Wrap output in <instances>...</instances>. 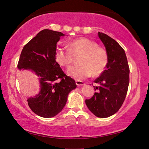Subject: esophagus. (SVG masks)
Returning a JSON list of instances; mask_svg holds the SVG:
<instances>
[{
    "label": "esophagus",
    "mask_w": 149,
    "mask_h": 149,
    "mask_svg": "<svg viewBox=\"0 0 149 149\" xmlns=\"http://www.w3.org/2000/svg\"><path fill=\"white\" fill-rule=\"evenodd\" d=\"M75 83H76V84L77 85V86H83V85H84L85 83H84L83 81H79V80H76L75 81Z\"/></svg>",
    "instance_id": "34e87169"
}]
</instances>
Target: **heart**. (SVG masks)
Wrapping results in <instances>:
<instances>
[{
	"instance_id": "1",
	"label": "heart",
	"mask_w": 149,
	"mask_h": 149,
	"mask_svg": "<svg viewBox=\"0 0 149 149\" xmlns=\"http://www.w3.org/2000/svg\"><path fill=\"white\" fill-rule=\"evenodd\" d=\"M81 54L78 59L79 65L69 67L66 71L68 76L77 80L98 76L104 71L108 63L106 50L98 44L86 38L75 40L70 44V49L58 48L55 53V60L61 66L67 67L73 61V55Z\"/></svg>"
}]
</instances>
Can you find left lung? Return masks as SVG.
<instances>
[{
  "instance_id": "left-lung-1",
  "label": "left lung",
  "mask_w": 149,
  "mask_h": 149,
  "mask_svg": "<svg viewBox=\"0 0 149 149\" xmlns=\"http://www.w3.org/2000/svg\"><path fill=\"white\" fill-rule=\"evenodd\" d=\"M99 37L108 55L106 68L95 80L99 86H93V96L85 100L88 108L99 118L116 113L124 102L129 83V67L124 50L112 38L102 33Z\"/></svg>"
}]
</instances>
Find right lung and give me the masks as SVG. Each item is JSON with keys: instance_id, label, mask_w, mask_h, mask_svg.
I'll use <instances>...</instances> for the list:
<instances>
[{"instance_id": "1", "label": "right lung", "mask_w": 149, "mask_h": 149, "mask_svg": "<svg viewBox=\"0 0 149 149\" xmlns=\"http://www.w3.org/2000/svg\"><path fill=\"white\" fill-rule=\"evenodd\" d=\"M63 36L49 29L40 31L24 47L18 63L19 70H29L39 77L40 92L27 102L31 109L43 118L61 112L69 93L77 87L75 81L63 72L55 60L56 44Z\"/></svg>"}]
</instances>
